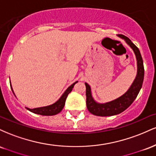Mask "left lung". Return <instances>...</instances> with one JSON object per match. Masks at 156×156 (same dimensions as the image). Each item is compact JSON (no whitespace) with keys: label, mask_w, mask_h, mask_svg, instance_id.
Masks as SVG:
<instances>
[{"label":"left lung","mask_w":156,"mask_h":156,"mask_svg":"<svg viewBox=\"0 0 156 156\" xmlns=\"http://www.w3.org/2000/svg\"><path fill=\"white\" fill-rule=\"evenodd\" d=\"M119 37L124 39L125 42L130 47L133 49L135 53L137 60V75L134 80L133 83L130 87L123 95L119 97L117 99L108 103H98L94 101L91 93V88L88 83H85L86 85V95H87V107L91 114L100 117H108V116L117 115L124 112L127 109L134 100L136 98L139 91L142 87L144 80V69L143 60L139 48L130 41L129 38L122 34H119Z\"/></svg>","instance_id":"1"}]
</instances>
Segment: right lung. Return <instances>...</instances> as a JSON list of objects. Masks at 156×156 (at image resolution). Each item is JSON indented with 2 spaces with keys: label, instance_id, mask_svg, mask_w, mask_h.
<instances>
[{
  "label": "right lung",
  "instance_id": "1",
  "mask_svg": "<svg viewBox=\"0 0 156 156\" xmlns=\"http://www.w3.org/2000/svg\"><path fill=\"white\" fill-rule=\"evenodd\" d=\"M77 82H75L74 83H73L70 87H69L67 89V90L64 92V93L62 94V96L58 99V101H57L55 103L53 104L48 105V106H44V107H40V108H27L28 110H29L30 112L34 113V114H40V115L43 116H53L55 115V114H58V113L62 112V110L63 109L64 104H65L66 99H67V97L69 93L71 92V91L73 90V88L74 87L75 84H76ZM11 86V89H12V92L14 93L13 89H12V85ZM15 94V93H14Z\"/></svg>",
  "mask_w": 156,
  "mask_h": 156
}]
</instances>
